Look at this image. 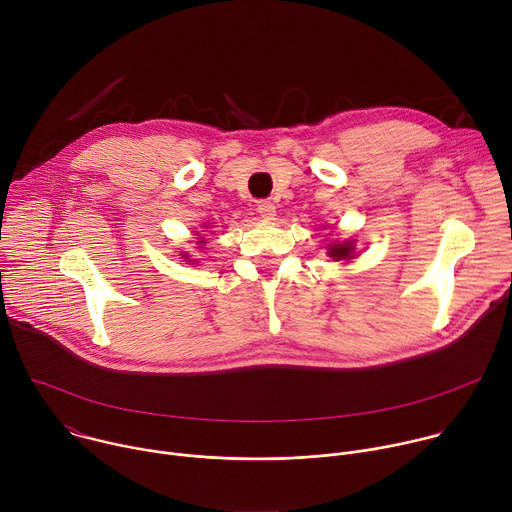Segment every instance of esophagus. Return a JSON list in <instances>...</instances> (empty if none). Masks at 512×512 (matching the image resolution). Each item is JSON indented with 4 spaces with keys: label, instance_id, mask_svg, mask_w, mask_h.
<instances>
[{
    "label": "esophagus",
    "instance_id": "obj_1",
    "mask_svg": "<svg viewBox=\"0 0 512 512\" xmlns=\"http://www.w3.org/2000/svg\"><path fill=\"white\" fill-rule=\"evenodd\" d=\"M257 212L265 218V221H273V218H275V204L271 200H259L257 202Z\"/></svg>",
    "mask_w": 512,
    "mask_h": 512
}]
</instances>
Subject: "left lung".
I'll return each instance as SVG.
<instances>
[{"label":"left lung","mask_w":512,"mask_h":512,"mask_svg":"<svg viewBox=\"0 0 512 512\" xmlns=\"http://www.w3.org/2000/svg\"><path fill=\"white\" fill-rule=\"evenodd\" d=\"M352 251H354L352 241H344V243L330 245L328 255H330V257H334L336 261H340V259H350V257H352Z\"/></svg>","instance_id":"8db88e82"}]
</instances>
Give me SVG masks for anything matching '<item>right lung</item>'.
<instances>
[{
  "label": "right lung",
  "instance_id": "add662e5",
  "mask_svg": "<svg viewBox=\"0 0 512 512\" xmlns=\"http://www.w3.org/2000/svg\"><path fill=\"white\" fill-rule=\"evenodd\" d=\"M202 243H204V241H202V237H200V241H198V245H202ZM196 249H200V247H196ZM186 259H188V257H186Z\"/></svg>",
  "mask_w": 512,
  "mask_h": 512
}]
</instances>
